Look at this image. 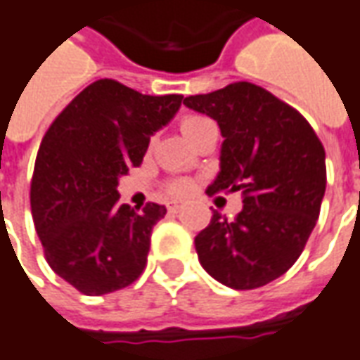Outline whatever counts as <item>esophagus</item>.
Masks as SVG:
<instances>
[{
	"mask_svg": "<svg viewBox=\"0 0 360 360\" xmlns=\"http://www.w3.org/2000/svg\"><path fill=\"white\" fill-rule=\"evenodd\" d=\"M182 207H184V205L180 204V202H170V204H168V212L176 213V212H180Z\"/></svg>",
	"mask_w": 360,
	"mask_h": 360,
	"instance_id": "1",
	"label": "esophagus"
}]
</instances>
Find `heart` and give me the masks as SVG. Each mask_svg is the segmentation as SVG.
<instances>
[{
	"instance_id": "1",
	"label": "heart",
	"mask_w": 360,
	"mask_h": 360,
	"mask_svg": "<svg viewBox=\"0 0 360 360\" xmlns=\"http://www.w3.org/2000/svg\"><path fill=\"white\" fill-rule=\"evenodd\" d=\"M215 125L212 119L204 117V115H186L182 121H180V127H182V133L190 141H194L205 127H212ZM194 190V184L190 180H172L168 184V192L172 195H188Z\"/></svg>"
}]
</instances>
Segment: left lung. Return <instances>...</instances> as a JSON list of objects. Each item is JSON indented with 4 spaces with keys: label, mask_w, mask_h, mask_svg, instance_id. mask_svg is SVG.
Wrapping results in <instances>:
<instances>
[{
    "label": "left lung",
    "mask_w": 360,
    "mask_h": 360,
    "mask_svg": "<svg viewBox=\"0 0 360 360\" xmlns=\"http://www.w3.org/2000/svg\"><path fill=\"white\" fill-rule=\"evenodd\" d=\"M184 105L221 129L219 174L205 192L243 195L235 219L213 212L198 233L200 264L229 288H260L298 260L316 227L327 182L323 145L296 109L251 82L190 96Z\"/></svg>",
    "instance_id": "1"
}]
</instances>
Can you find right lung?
<instances>
[{
  "label": "right lung",
  "mask_w": 360,
  "mask_h": 360,
  "mask_svg": "<svg viewBox=\"0 0 360 360\" xmlns=\"http://www.w3.org/2000/svg\"><path fill=\"white\" fill-rule=\"evenodd\" d=\"M182 96H143L98 80L44 133L31 180V212L51 269L86 296L133 284L147 264L165 205H119V176L143 162L150 137L174 117Z\"/></svg>",
  "instance_id": "add662e5"
}]
</instances>
